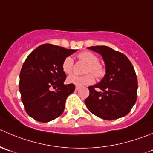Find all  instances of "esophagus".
<instances>
[{"label": "esophagus", "mask_w": 153, "mask_h": 153, "mask_svg": "<svg viewBox=\"0 0 153 153\" xmlns=\"http://www.w3.org/2000/svg\"><path fill=\"white\" fill-rule=\"evenodd\" d=\"M79 89H80V87H78V86H76V87H75V90H76V91H78V90H79Z\"/></svg>", "instance_id": "1"}]
</instances>
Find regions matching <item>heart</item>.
<instances>
[{
  "instance_id": "b5f03b06",
  "label": "heart",
  "mask_w": 153,
  "mask_h": 153,
  "mask_svg": "<svg viewBox=\"0 0 153 153\" xmlns=\"http://www.w3.org/2000/svg\"><path fill=\"white\" fill-rule=\"evenodd\" d=\"M80 60L87 63L85 72H92L96 77L102 78L105 75V69L101 63L99 59L94 53L89 51H84L78 54ZM73 60L71 57H66L62 63V69L66 74H71L73 71ZM91 73H87L84 75H72L68 77L67 81L69 84H74L78 87L88 85L94 82V76Z\"/></svg>"
}]
</instances>
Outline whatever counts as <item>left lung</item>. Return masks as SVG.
Here are the masks:
<instances>
[{
    "label": "left lung",
    "mask_w": 153,
    "mask_h": 153,
    "mask_svg": "<svg viewBox=\"0 0 153 153\" xmlns=\"http://www.w3.org/2000/svg\"><path fill=\"white\" fill-rule=\"evenodd\" d=\"M87 48L102 56L106 66L103 79L88 87L90 95L85 99L87 109L103 120H116L126 116L135 104L137 78L128 57L108 46Z\"/></svg>",
    "instance_id": "1"
}]
</instances>
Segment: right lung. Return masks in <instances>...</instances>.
<instances>
[{"instance_id": "add662e5", "label": "right lung", "mask_w": 153, "mask_h": 153, "mask_svg": "<svg viewBox=\"0 0 153 153\" xmlns=\"http://www.w3.org/2000/svg\"><path fill=\"white\" fill-rule=\"evenodd\" d=\"M75 51L45 44L33 50L24 62L19 91L27 114L35 120L47 123L63 114L66 98L73 93L75 87L63 84L66 75L62 63Z\"/></svg>"}]
</instances>
